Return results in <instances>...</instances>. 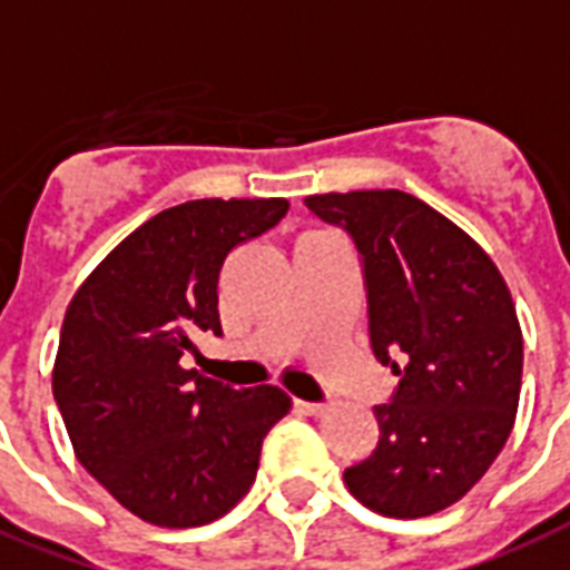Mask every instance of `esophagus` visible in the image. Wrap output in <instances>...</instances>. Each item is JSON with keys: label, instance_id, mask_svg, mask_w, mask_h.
Listing matches in <instances>:
<instances>
[{"label": "esophagus", "instance_id": "1", "mask_svg": "<svg viewBox=\"0 0 570 570\" xmlns=\"http://www.w3.org/2000/svg\"><path fill=\"white\" fill-rule=\"evenodd\" d=\"M297 410L299 413H306V416H324L326 404H317V401H297Z\"/></svg>", "mask_w": 570, "mask_h": 570}]
</instances>
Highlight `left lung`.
Returning a JSON list of instances; mask_svg holds the SVG:
<instances>
[{
  "label": "left lung",
  "instance_id": "left-lung-1",
  "mask_svg": "<svg viewBox=\"0 0 570 570\" xmlns=\"http://www.w3.org/2000/svg\"><path fill=\"white\" fill-rule=\"evenodd\" d=\"M303 202L354 237L374 356L401 377L374 407L381 440L345 470L347 491L386 518L436 514L473 491L514 428L523 333L509 285L464 228L410 193Z\"/></svg>",
  "mask_w": 570,
  "mask_h": 570
}]
</instances>
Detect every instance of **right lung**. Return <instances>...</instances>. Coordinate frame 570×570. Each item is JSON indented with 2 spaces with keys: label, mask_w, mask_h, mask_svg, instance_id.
I'll return each instance as SVG.
<instances>
[{
  "label": "right lung",
  "mask_w": 570,
  "mask_h": 570,
  "mask_svg": "<svg viewBox=\"0 0 570 570\" xmlns=\"http://www.w3.org/2000/svg\"><path fill=\"white\" fill-rule=\"evenodd\" d=\"M285 198H196L160 210L88 273L70 299L52 395L77 461L130 514L202 527L244 500L267 431L291 410L279 386L235 390L180 360L223 333L219 271L264 235Z\"/></svg>",
  "instance_id": "1"
}]
</instances>
